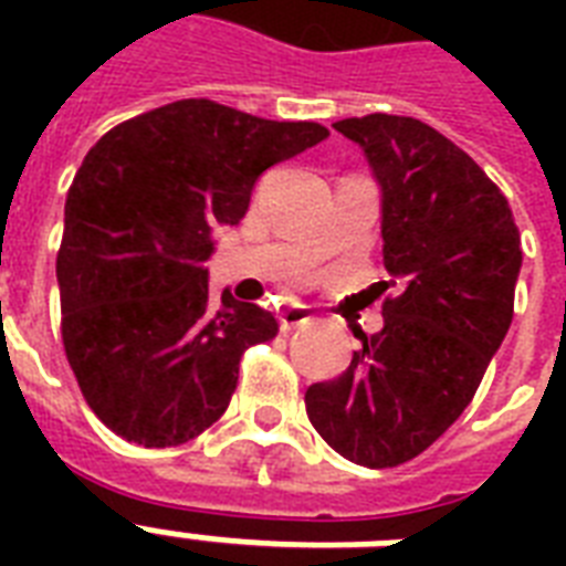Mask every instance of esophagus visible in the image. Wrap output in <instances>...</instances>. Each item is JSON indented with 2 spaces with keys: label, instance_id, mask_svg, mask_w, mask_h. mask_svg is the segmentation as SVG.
<instances>
[{
  "label": "esophagus",
  "instance_id": "34e87169",
  "mask_svg": "<svg viewBox=\"0 0 566 566\" xmlns=\"http://www.w3.org/2000/svg\"><path fill=\"white\" fill-rule=\"evenodd\" d=\"M311 319H314V314L308 311V305H300V302H293V305L279 311V326H282V332L311 326Z\"/></svg>",
  "mask_w": 566,
  "mask_h": 566
}]
</instances>
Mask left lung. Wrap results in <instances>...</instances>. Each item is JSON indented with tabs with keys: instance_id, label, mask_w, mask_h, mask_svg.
Returning <instances> with one entry per match:
<instances>
[{
	"instance_id": "8db88e82",
	"label": "left lung",
	"mask_w": 566,
	"mask_h": 566,
	"mask_svg": "<svg viewBox=\"0 0 566 566\" xmlns=\"http://www.w3.org/2000/svg\"><path fill=\"white\" fill-rule=\"evenodd\" d=\"M381 190L385 326L332 381L305 390L311 426L361 467H396L461 417L514 317L523 249L509 199L452 140L413 117L335 123Z\"/></svg>"
}]
</instances>
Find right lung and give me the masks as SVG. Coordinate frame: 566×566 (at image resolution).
<instances>
[{
  "label": "right lung",
  "instance_id": "right-lung-1",
  "mask_svg": "<svg viewBox=\"0 0 566 566\" xmlns=\"http://www.w3.org/2000/svg\"><path fill=\"white\" fill-rule=\"evenodd\" d=\"M326 137L319 123L181 99L84 155L57 252L61 335L84 399L119 438L179 447L229 408L240 355L279 323L229 291L211 300L213 229L243 220L261 172Z\"/></svg>",
  "mask_w": 566,
  "mask_h": 566
}]
</instances>
